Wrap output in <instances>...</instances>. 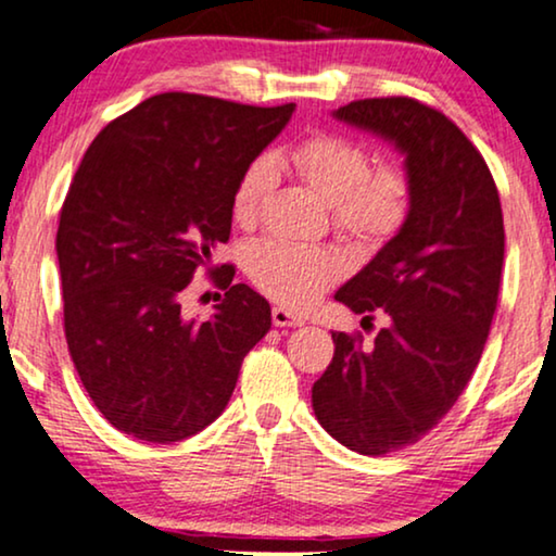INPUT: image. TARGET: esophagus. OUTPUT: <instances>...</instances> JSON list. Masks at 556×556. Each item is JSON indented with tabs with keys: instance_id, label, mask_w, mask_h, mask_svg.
<instances>
[{
	"instance_id": "esophagus-1",
	"label": "esophagus",
	"mask_w": 556,
	"mask_h": 556,
	"mask_svg": "<svg viewBox=\"0 0 556 556\" xmlns=\"http://www.w3.org/2000/svg\"><path fill=\"white\" fill-rule=\"evenodd\" d=\"M271 323L277 328H298L305 320H302L300 315H294V313L287 311V307H274V311H271Z\"/></svg>"
}]
</instances>
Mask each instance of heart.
Segmentation results:
<instances>
[{"label":"heart","mask_w":556,"mask_h":556,"mask_svg":"<svg viewBox=\"0 0 556 556\" xmlns=\"http://www.w3.org/2000/svg\"><path fill=\"white\" fill-rule=\"evenodd\" d=\"M290 164L298 177L330 205L339 236L359 249L392 241L410 215L413 187L400 166H371L369 151L339 132L318 130L292 146ZM277 187V164L256 156L236 181L230 213L241 228L256 226ZM341 258L330 249L264 241L245 256V271L279 305L311 307L341 277Z\"/></svg>","instance_id":"b5f03b06"}]
</instances>
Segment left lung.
Listing matches in <instances>:
<instances>
[{"instance_id": "obj_1", "label": "left lung", "mask_w": 556, "mask_h": 556, "mask_svg": "<svg viewBox=\"0 0 556 556\" xmlns=\"http://www.w3.org/2000/svg\"><path fill=\"white\" fill-rule=\"evenodd\" d=\"M405 153L413 187L403 230L336 292L390 326L364 343L333 333V359L313 384V410L343 446L367 456L405 448L439 426L465 392L501 292L505 230L493 174L444 112L413 97H371L336 110Z\"/></svg>"}]
</instances>
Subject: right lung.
<instances>
[{"instance_id":"right-lung-1","label":"right lung","mask_w":556,"mask_h":556,"mask_svg":"<svg viewBox=\"0 0 556 556\" xmlns=\"http://www.w3.org/2000/svg\"><path fill=\"white\" fill-rule=\"evenodd\" d=\"M292 110L164 91L104 125L84 153L55 233L63 333L117 431L151 444L202 431L271 328L269 302L233 285V264L213 271L210 254L230 238L238 177ZM200 268L227 290L205 324L180 315Z\"/></svg>"}]
</instances>
